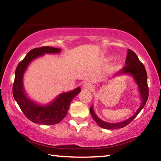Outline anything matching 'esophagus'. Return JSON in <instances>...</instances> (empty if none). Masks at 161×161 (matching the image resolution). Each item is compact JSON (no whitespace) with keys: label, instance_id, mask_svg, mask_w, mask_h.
Instances as JSON below:
<instances>
[{"label":"esophagus","instance_id":"1","mask_svg":"<svg viewBox=\"0 0 161 161\" xmlns=\"http://www.w3.org/2000/svg\"><path fill=\"white\" fill-rule=\"evenodd\" d=\"M83 88L85 89H91L92 88V86L90 83L86 82L83 85Z\"/></svg>","mask_w":161,"mask_h":161}]
</instances>
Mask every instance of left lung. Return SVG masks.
<instances>
[{"instance_id": "1", "label": "left lung", "mask_w": 161, "mask_h": 161, "mask_svg": "<svg viewBox=\"0 0 161 161\" xmlns=\"http://www.w3.org/2000/svg\"><path fill=\"white\" fill-rule=\"evenodd\" d=\"M129 75L132 76L133 80L136 81V84L138 85V90H139L141 99V104L136 111V112L133 115L125 121H123L119 123H108V122L103 121L98 117L96 114L94 113L93 106L90 107V113L92 118L96 121L98 126L105 129H122V128L127 126L130 124L133 119H134L140 111L143 109L144 106L146 105L147 100L148 97V81H147V73L145 69V67L142 64L138 56L135 53H133L130 49H128V53L126 59V65L122 68V69L116 75Z\"/></svg>"}]
</instances>
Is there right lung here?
Instances as JSON below:
<instances>
[{"label": "right lung", "instance_id": "1", "mask_svg": "<svg viewBox=\"0 0 161 161\" xmlns=\"http://www.w3.org/2000/svg\"><path fill=\"white\" fill-rule=\"evenodd\" d=\"M61 49L41 47L32 49L18 64L15 73L13 94L20 109L30 121L35 124L54 125L58 124L67 115L72 99L81 92L79 86L73 90L59 94L55 99L45 105L38 104L27 96L23 86V75L30 63L45 54L59 53Z\"/></svg>", "mask_w": 161, "mask_h": 161}]
</instances>
